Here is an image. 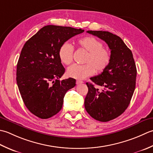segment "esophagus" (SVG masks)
<instances>
[{"mask_svg": "<svg viewBox=\"0 0 153 153\" xmlns=\"http://www.w3.org/2000/svg\"><path fill=\"white\" fill-rule=\"evenodd\" d=\"M84 82L82 80H76V85H80V84H82Z\"/></svg>", "mask_w": 153, "mask_h": 153, "instance_id": "obj_1", "label": "esophagus"}]
</instances>
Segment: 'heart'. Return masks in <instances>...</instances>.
<instances>
[{
  "label": "heart",
  "mask_w": 153,
  "mask_h": 153,
  "mask_svg": "<svg viewBox=\"0 0 153 153\" xmlns=\"http://www.w3.org/2000/svg\"><path fill=\"white\" fill-rule=\"evenodd\" d=\"M78 48L86 52L82 65H73L67 68V74L75 79H84L92 75L96 71L101 73L106 69L111 61V53L103 43L93 36H86L77 40ZM74 49L69 43H64L59 49L61 63L68 65L72 63Z\"/></svg>",
  "instance_id": "1"
}]
</instances>
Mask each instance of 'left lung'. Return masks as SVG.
<instances>
[{"mask_svg":"<svg viewBox=\"0 0 153 153\" xmlns=\"http://www.w3.org/2000/svg\"><path fill=\"white\" fill-rule=\"evenodd\" d=\"M107 43L111 61L104 71L90 78L85 100L86 111L96 120L106 122L120 116L129 105L135 88L137 68L131 51L119 36L105 31H87Z\"/></svg>","mask_w":153,"mask_h":153,"instance_id":"obj_1","label":"left lung"}]
</instances>
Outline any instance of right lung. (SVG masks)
<instances>
[{"instance_id": "right-lung-1", "label": "right lung", "mask_w": 153, "mask_h": 153, "mask_svg": "<svg viewBox=\"0 0 153 153\" xmlns=\"http://www.w3.org/2000/svg\"><path fill=\"white\" fill-rule=\"evenodd\" d=\"M71 27L48 25L25 43L16 68V82L25 105L41 119L57 114L68 90L76 85L73 78L60 80L65 68L58 53L62 44L84 32Z\"/></svg>"}]
</instances>
